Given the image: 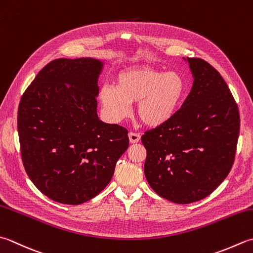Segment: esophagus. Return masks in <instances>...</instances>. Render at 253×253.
Masks as SVG:
<instances>
[{"label": "esophagus", "mask_w": 253, "mask_h": 253, "mask_svg": "<svg viewBox=\"0 0 253 253\" xmlns=\"http://www.w3.org/2000/svg\"><path fill=\"white\" fill-rule=\"evenodd\" d=\"M128 137H129V141L131 143H137L138 141L140 140V135H139V133H137V132L130 131L129 133H128Z\"/></svg>", "instance_id": "1"}]
</instances>
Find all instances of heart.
<instances>
[{
  "label": "heart",
  "mask_w": 253,
  "mask_h": 253,
  "mask_svg": "<svg viewBox=\"0 0 253 253\" xmlns=\"http://www.w3.org/2000/svg\"><path fill=\"white\" fill-rule=\"evenodd\" d=\"M186 84L180 73L139 66L117 74L115 86L104 85L98 98L108 120L121 123L130 115V103H137V116L149 127L171 121L184 97Z\"/></svg>",
  "instance_id": "1"
}]
</instances>
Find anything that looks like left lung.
I'll list each match as a JSON object with an SVG mask.
<instances>
[{
    "label": "left lung",
    "instance_id": "8db88e82",
    "mask_svg": "<svg viewBox=\"0 0 253 253\" xmlns=\"http://www.w3.org/2000/svg\"><path fill=\"white\" fill-rule=\"evenodd\" d=\"M193 86L171 121L141 137L146 179L176 204L205 199L234 165L240 129L237 103L219 72L200 58H184Z\"/></svg>",
    "mask_w": 253,
    "mask_h": 253
}]
</instances>
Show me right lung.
<instances>
[{
	"label": "right lung",
	"instance_id": "right-lung-1",
	"mask_svg": "<svg viewBox=\"0 0 253 253\" xmlns=\"http://www.w3.org/2000/svg\"><path fill=\"white\" fill-rule=\"evenodd\" d=\"M103 62L60 58L38 72L18 106L23 165L42 194L79 205L101 193L129 146L128 131L97 116Z\"/></svg>",
	"mask_w": 253,
	"mask_h": 253
}]
</instances>
